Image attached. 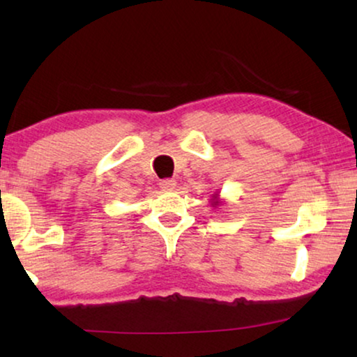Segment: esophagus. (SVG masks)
Wrapping results in <instances>:
<instances>
[{
    "label": "esophagus",
    "instance_id": "34e87169",
    "mask_svg": "<svg viewBox=\"0 0 357 357\" xmlns=\"http://www.w3.org/2000/svg\"><path fill=\"white\" fill-rule=\"evenodd\" d=\"M175 180H170V178H165V180H160L159 182V187L162 190H174L175 188Z\"/></svg>",
    "mask_w": 357,
    "mask_h": 357
}]
</instances>
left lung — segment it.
<instances>
[{"mask_svg":"<svg viewBox=\"0 0 357 357\" xmlns=\"http://www.w3.org/2000/svg\"><path fill=\"white\" fill-rule=\"evenodd\" d=\"M219 204H221V202H219V199H218V193H214V195H213V203H211V206H219Z\"/></svg>","mask_w":357,"mask_h":357,"instance_id":"8db88e82","label":"left lung"}]
</instances>
